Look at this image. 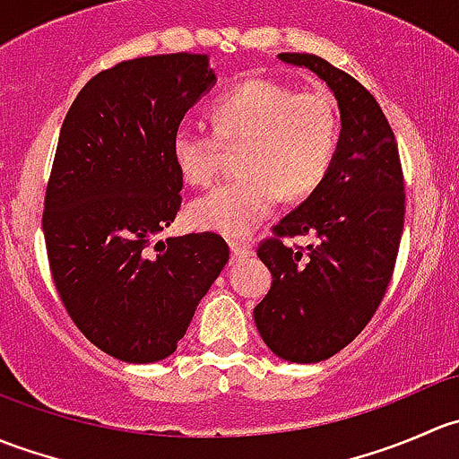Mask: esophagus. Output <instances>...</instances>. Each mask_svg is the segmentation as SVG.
<instances>
[{
	"label": "esophagus",
	"mask_w": 459,
	"mask_h": 459,
	"mask_svg": "<svg viewBox=\"0 0 459 459\" xmlns=\"http://www.w3.org/2000/svg\"><path fill=\"white\" fill-rule=\"evenodd\" d=\"M230 253H233V259L253 255V242H230Z\"/></svg>",
	"instance_id": "esophagus-1"
}]
</instances>
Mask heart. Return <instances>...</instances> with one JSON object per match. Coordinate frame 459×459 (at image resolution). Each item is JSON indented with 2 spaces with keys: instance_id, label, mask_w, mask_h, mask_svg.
Segmentation results:
<instances>
[{
  "instance_id": "obj_1",
  "label": "heart",
  "mask_w": 459,
  "mask_h": 459,
  "mask_svg": "<svg viewBox=\"0 0 459 459\" xmlns=\"http://www.w3.org/2000/svg\"><path fill=\"white\" fill-rule=\"evenodd\" d=\"M215 133L179 124L170 157L193 186H208L224 146L239 148V178L193 202L191 220L226 238H244L277 206L284 191L311 193L333 164L340 137L335 101L322 91L299 92L275 80L242 82L212 106Z\"/></svg>"
}]
</instances>
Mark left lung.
Masks as SVG:
<instances>
[{"label": "left lung", "instance_id": "obj_1", "mask_svg": "<svg viewBox=\"0 0 459 459\" xmlns=\"http://www.w3.org/2000/svg\"><path fill=\"white\" fill-rule=\"evenodd\" d=\"M277 57L326 82L342 117L328 173L257 248L273 275L253 311L259 335L277 358L313 364L351 344L386 293L404 229V178L395 135L367 88L317 55ZM308 232L320 242L307 252L281 242Z\"/></svg>", "mask_w": 459, "mask_h": 459}]
</instances>
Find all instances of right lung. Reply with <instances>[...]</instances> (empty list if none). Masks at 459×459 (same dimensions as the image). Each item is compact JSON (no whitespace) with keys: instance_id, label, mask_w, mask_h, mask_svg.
Returning <instances> with one entry per match:
<instances>
[{"instance_id":"add662e5","label":"right lung","mask_w":459,"mask_h":459,"mask_svg":"<svg viewBox=\"0 0 459 459\" xmlns=\"http://www.w3.org/2000/svg\"><path fill=\"white\" fill-rule=\"evenodd\" d=\"M206 55L128 59L82 88L59 133L44 200V239L75 326L122 362L175 353L229 262L215 233L152 244L182 206L175 128L215 84Z\"/></svg>"}]
</instances>
